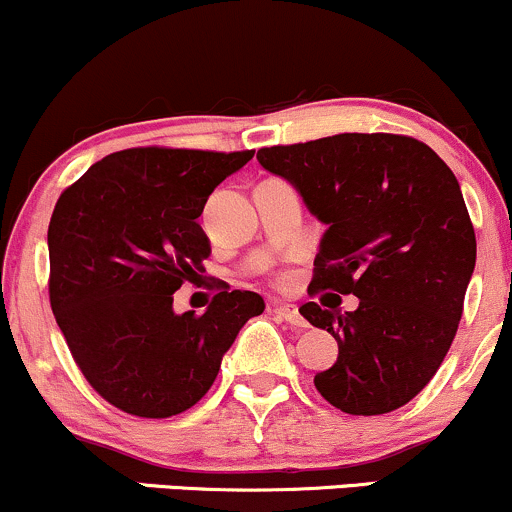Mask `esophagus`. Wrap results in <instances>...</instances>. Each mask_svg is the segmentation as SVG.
Wrapping results in <instances>:
<instances>
[{"instance_id": "esophagus-1", "label": "esophagus", "mask_w": 512, "mask_h": 512, "mask_svg": "<svg viewBox=\"0 0 512 512\" xmlns=\"http://www.w3.org/2000/svg\"><path fill=\"white\" fill-rule=\"evenodd\" d=\"M274 313L279 315L284 322H289V325H293V327H308V322H305L303 317H301V313H298L296 305H291V303H276V305H274Z\"/></svg>"}]
</instances>
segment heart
I'll use <instances>...</instances> for the list:
<instances>
[{
	"mask_svg": "<svg viewBox=\"0 0 512 512\" xmlns=\"http://www.w3.org/2000/svg\"><path fill=\"white\" fill-rule=\"evenodd\" d=\"M276 281H284V276H279V279H276Z\"/></svg>",
	"mask_w": 512,
	"mask_h": 512,
	"instance_id": "obj_1",
	"label": "heart"
}]
</instances>
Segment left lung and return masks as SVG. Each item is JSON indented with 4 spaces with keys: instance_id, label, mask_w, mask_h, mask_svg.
I'll use <instances>...</instances> for the list:
<instances>
[{
    "instance_id": "1",
    "label": "left lung",
    "mask_w": 512,
    "mask_h": 512,
    "mask_svg": "<svg viewBox=\"0 0 512 512\" xmlns=\"http://www.w3.org/2000/svg\"><path fill=\"white\" fill-rule=\"evenodd\" d=\"M257 161L301 192L327 223L310 296L354 293V313L301 305L337 339L315 387L354 416L395 411L431 383L460 325L477 238L452 170L404 134H334L264 146Z\"/></svg>"
}]
</instances>
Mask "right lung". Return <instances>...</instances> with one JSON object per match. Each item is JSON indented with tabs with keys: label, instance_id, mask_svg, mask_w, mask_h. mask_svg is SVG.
Segmentation results:
<instances>
[{
	"label": "right lung",
	"instance_id": "obj_1",
	"mask_svg": "<svg viewBox=\"0 0 512 512\" xmlns=\"http://www.w3.org/2000/svg\"><path fill=\"white\" fill-rule=\"evenodd\" d=\"M252 156L137 146L93 163L57 199L50 308L88 385L120 411L168 419L195 407L264 310L257 293L223 286L207 313H173V293L211 252L204 204Z\"/></svg>",
	"mask_w": 512,
	"mask_h": 512
}]
</instances>
